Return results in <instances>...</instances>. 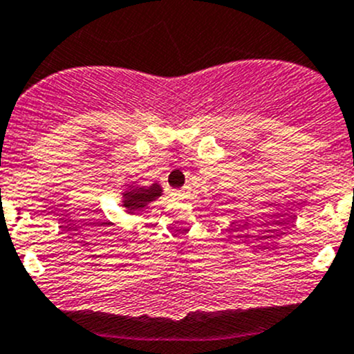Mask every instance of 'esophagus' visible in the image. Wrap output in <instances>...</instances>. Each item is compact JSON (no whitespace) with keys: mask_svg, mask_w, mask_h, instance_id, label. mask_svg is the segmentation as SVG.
I'll use <instances>...</instances> for the list:
<instances>
[{"mask_svg":"<svg viewBox=\"0 0 354 354\" xmlns=\"http://www.w3.org/2000/svg\"><path fill=\"white\" fill-rule=\"evenodd\" d=\"M171 194H174L175 200H186L187 194H189V193H187V189H186V187H184V189H175Z\"/></svg>","mask_w":354,"mask_h":354,"instance_id":"34e87169","label":"esophagus"}]
</instances>
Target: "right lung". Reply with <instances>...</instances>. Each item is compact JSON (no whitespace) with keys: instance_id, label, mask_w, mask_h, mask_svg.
Masks as SVG:
<instances>
[{"instance_id":"right-lung-1","label":"right lung","mask_w":354,"mask_h":354,"mask_svg":"<svg viewBox=\"0 0 354 354\" xmlns=\"http://www.w3.org/2000/svg\"><path fill=\"white\" fill-rule=\"evenodd\" d=\"M121 207L127 214H137L147 205L154 203L158 198L163 196V187L158 183L149 184V186H142L139 183L124 184L121 189Z\"/></svg>"}]
</instances>
